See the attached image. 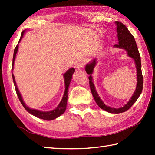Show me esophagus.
I'll return each instance as SVG.
<instances>
[{"mask_svg":"<svg viewBox=\"0 0 155 155\" xmlns=\"http://www.w3.org/2000/svg\"><path fill=\"white\" fill-rule=\"evenodd\" d=\"M85 64H86V60L84 58L78 59L77 62H76V68L77 69H81L84 67Z\"/></svg>","mask_w":155,"mask_h":155,"instance_id":"34e87169","label":"esophagus"}]
</instances>
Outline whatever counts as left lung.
Wrapping results in <instances>:
<instances>
[{
  "label": "left lung",
  "instance_id": "obj_1",
  "mask_svg": "<svg viewBox=\"0 0 155 155\" xmlns=\"http://www.w3.org/2000/svg\"><path fill=\"white\" fill-rule=\"evenodd\" d=\"M115 25H117V37L118 40V44L114 45V47L117 48L124 49L127 52V55L128 57L133 58L135 63L136 68H137V83L136 89L134 91L132 97L128 101V103L124 105L123 107L120 108H112L110 107L107 106L103 101L101 100L99 95L97 93L96 91V88L94 87V84L93 82V74L94 72V69L95 66L98 63V61L96 58H94L93 60L91 61L90 62L86 65L85 67V71L87 73L89 74L88 79H89V84L91 90V93L93 94V96L98 106L102 109L110 113L118 114L124 113L132 107V105L135 103L138 98L139 97L143 91V78L142 75V71H141V62H140V56L139 54V50H138L137 45L136 43L135 39L133 36L130 33L129 31L126 27V26L124 25L123 23L120 22H115Z\"/></svg>",
  "mask_w": 155,
  "mask_h": 155
}]
</instances>
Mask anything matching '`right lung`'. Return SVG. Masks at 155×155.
Listing matches in <instances>:
<instances>
[{
    "label": "right lung",
    "mask_w": 155,
    "mask_h": 155,
    "mask_svg": "<svg viewBox=\"0 0 155 155\" xmlns=\"http://www.w3.org/2000/svg\"><path fill=\"white\" fill-rule=\"evenodd\" d=\"M27 30L23 31L22 34H21V37L20 38V40L18 41V45H16V47L15 48L14 51V54H13V58H12V79H13V83H14L15 84V87L16 89V94H17V96L19 98L20 101H21V104H22V106L24 107V108L26 109L28 113L30 114H32L33 116L41 118V119L46 120H54L55 118H57V117H60L61 115L63 114L66 108H67V100H68V87L69 85H70L71 81L72 79V74L75 71V69L74 68H69L67 71H66L65 73L63 74V77H64V86H65V90H64V93L63 94V97H62V99L60 102V103L58 104V106L56 107L54 109L50 110V111H41L37 109H33V108H29L28 106H27V104H25V103L23 101V98L22 95L20 93V91L18 90V88L17 87V85H16V81H15V76L12 73V71L13 68H14V63H15V60L16 58V55L17 54L18 52V44L19 42L21 41L22 38H23V36H24L25 32H26Z\"/></svg>",
    "instance_id": "right-lung-1"
}]
</instances>
